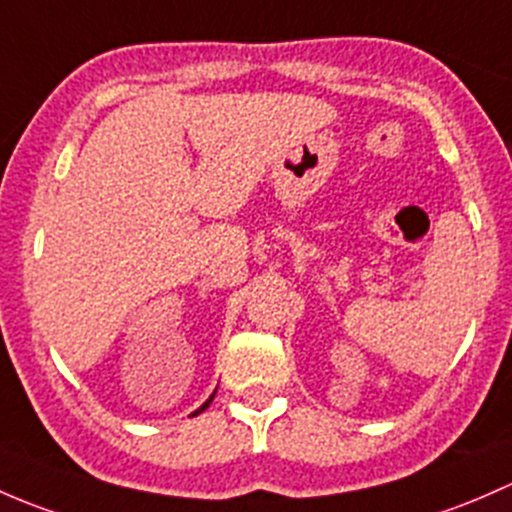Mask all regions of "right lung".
I'll return each mask as SVG.
<instances>
[{
  "mask_svg": "<svg viewBox=\"0 0 512 512\" xmlns=\"http://www.w3.org/2000/svg\"><path fill=\"white\" fill-rule=\"evenodd\" d=\"M214 394H217V392H214ZM214 394H212V397H209V399H207V402H204V404H202V407H199V409H197V412H192V416H197V414H202V412H204V409H207V407H209V404H212V399H214Z\"/></svg>",
  "mask_w": 512,
  "mask_h": 512,
  "instance_id": "obj_1",
  "label": "right lung"
}]
</instances>
